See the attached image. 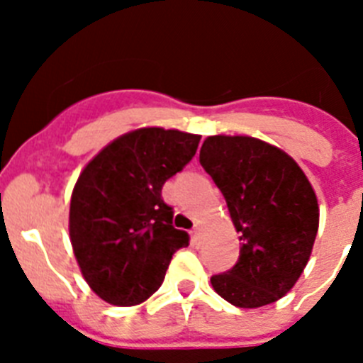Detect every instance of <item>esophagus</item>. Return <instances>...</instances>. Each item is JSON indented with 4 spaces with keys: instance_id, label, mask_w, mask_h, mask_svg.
I'll use <instances>...</instances> for the list:
<instances>
[{
    "instance_id": "obj_1",
    "label": "esophagus",
    "mask_w": 363,
    "mask_h": 363,
    "mask_svg": "<svg viewBox=\"0 0 363 363\" xmlns=\"http://www.w3.org/2000/svg\"><path fill=\"white\" fill-rule=\"evenodd\" d=\"M191 236H192V240H194V243L200 242V238H201V229H200V227H194V229H192V233H191Z\"/></svg>"
}]
</instances>
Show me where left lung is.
I'll list each match as a JSON object with an SVG mask.
<instances>
[{
	"mask_svg": "<svg viewBox=\"0 0 363 363\" xmlns=\"http://www.w3.org/2000/svg\"><path fill=\"white\" fill-rule=\"evenodd\" d=\"M200 163L240 233L238 264L211 278L223 300L256 309L289 293L306 269L320 209L306 172L285 150L251 136L205 138Z\"/></svg>",
	"mask_w": 363,
	"mask_h": 363,
	"instance_id": "left-lung-1",
	"label": "left lung"
}]
</instances>
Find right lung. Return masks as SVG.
Returning <instances> with one entry per match:
<instances>
[{
  "label": "right lung",
  "mask_w": 363,
  "mask_h": 363,
  "mask_svg": "<svg viewBox=\"0 0 363 363\" xmlns=\"http://www.w3.org/2000/svg\"><path fill=\"white\" fill-rule=\"evenodd\" d=\"M200 134L142 127L96 154L72 189L69 234L83 278L111 306H138L160 289L189 234L172 227L167 179L196 154Z\"/></svg>",
  "instance_id": "1"
}]
</instances>
